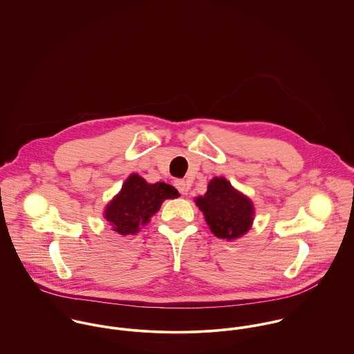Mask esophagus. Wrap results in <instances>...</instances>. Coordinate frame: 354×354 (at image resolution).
Wrapping results in <instances>:
<instances>
[{
	"label": "esophagus",
	"instance_id": "obj_1",
	"mask_svg": "<svg viewBox=\"0 0 354 354\" xmlns=\"http://www.w3.org/2000/svg\"><path fill=\"white\" fill-rule=\"evenodd\" d=\"M174 183H175V187L179 190L180 194H187V192H189V185H187L183 179H176Z\"/></svg>",
	"mask_w": 354,
	"mask_h": 354
}]
</instances>
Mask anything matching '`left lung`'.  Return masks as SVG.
Returning a JSON list of instances; mask_svg holds the SVG:
<instances>
[{
    "instance_id": "obj_1",
    "label": "left lung",
    "mask_w": 354,
    "mask_h": 354,
    "mask_svg": "<svg viewBox=\"0 0 354 354\" xmlns=\"http://www.w3.org/2000/svg\"><path fill=\"white\" fill-rule=\"evenodd\" d=\"M210 231L221 239L232 240L244 235L252 223L254 207L224 178H214L203 196L196 198Z\"/></svg>"
}]
</instances>
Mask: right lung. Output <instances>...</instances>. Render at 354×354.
Returning <instances> with one entry per match:
<instances>
[{
  "label": "right lung",
  "mask_w": 354,
  "mask_h": 354,
  "mask_svg": "<svg viewBox=\"0 0 354 354\" xmlns=\"http://www.w3.org/2000/svg\"><path fill=\"white\" fill-rule=\"evenodd\" d=\"M179 193L167 183L149 185L133 174L123 183L122 190L106 209V218L120 235H133L158 212L164 199L176 198Z\"/></svg>",
  "instance_id": "right-lung-1"
}]
</instances>
